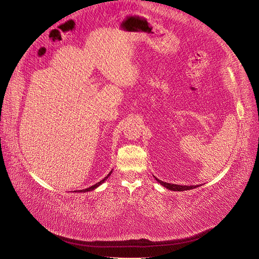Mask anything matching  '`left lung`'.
<instances>
[{"instance_id": "8db88e82", "label": "left lung", "mask_w": 259, "mask_h": 259, "mask_svg": "<svg viewBox=\"0 0 259 259\" xmlns=\"http://www.w3.org/2000/svg\"><path fill=\"white\" fill-rule=\"evenodd\" d=\"M156 181L159 183L160 185H162L163 187H165L166 189L169 190H173V191H184V190H189V189H194L199 187V185H191V186H187V185H178V184H171V183H166V182H162L160 180H158L157 178H155Z\"/></svg>"}]
</instances>
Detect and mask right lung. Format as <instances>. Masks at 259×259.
<instances>
[{
  "label": "right lung",
  "mask_w": 259,
  "mask_h": 259,
  "mask_svg": "<svg viewBox=\"0 0 259 259\" xmlns=\"http://www.w3.org/2000/svg\"><path fill=\"white\" fill-rule=\"evenodd\" d=\"M112 174V171L110 172V173H108L107 175H106V177L103 179V180H101V181H100L99 183H97V184H95L94 186H90V187H88V188H86V189H81V190H74V193H86V191H91V190H95L97 187H99L100 185H101L102 184V183H104L107 179H108V177H110V175Z\"/></svg>",
  "instance_id": "obj_1"
}]
</instances>
